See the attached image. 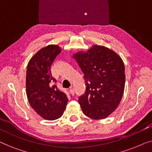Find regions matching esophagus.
Listing matches in <instances>:
<instances>
[{
	"label": "esophagus",
	"instance_id": "34e87169",
	"mask_svg": "<svg viewBox=\"0 0 152 152\" xmlns=\"http://www.w3.org/2000/svg\"><path fill=\"white\" fill-rule=\"evenodd\" d=\"M69 91H70V93H71V94L72 95H74V94H75V91H74V88H70V89H69Z\"/></svg>",
	"mask_w": 152,
	"mask_h": 152
}]
</instances>
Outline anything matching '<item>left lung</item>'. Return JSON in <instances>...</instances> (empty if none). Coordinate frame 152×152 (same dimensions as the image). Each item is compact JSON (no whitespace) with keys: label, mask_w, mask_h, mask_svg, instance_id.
<instances>
[{"label":"left lung","mask_w":152,"mask_h":152,"mask_svg":"<svg viewBox=\"0 0 152 152\" xmlns=\"http://www.w3.org/2000/svg\"><path fill=\"white\" fill-rule=\"evenodd\" d=\"M72 57L84 75L86 91L78 99L83 113L92 119H104L116 109L123 95V61L114 51L98 45Z\"/></svg>","instance_id":"obj_1"}]
</instances>
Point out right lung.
Instances as JSON below:
<instances>
[{
  "instance_id": "1",
  "label": "right lung",
  "mask_w": 152,
  "mask_h": 152,
  "mask_svg": "<svg viewBox=\"0 0 152 152\" xmlns=\"http://www.w3.org/2000/svg\"><path fill=\"white\" fill-rule=\"evenodd\" d=\"M61 48L48 45L37 52L28 62L26 70V94L29 103L36 113L48 120L63 115L68 98L58 89L52 76L50 67Z\"/></svg>"
}]
</instances>
